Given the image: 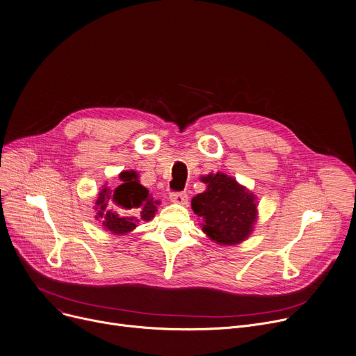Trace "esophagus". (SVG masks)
<instances>
[{
    "label": "esophagus",
    "mask_w": 356,
    "mask_h": 356,
    "mask_svg": "<svg viewBox=\"0 0 356 356\" xmlns=\"http://www.w3.org/2000/svg\"><path fill=\"white\" fill-rule=\"evenodd\" d=\"M170 200H172L173 203L186 204V203H188V193H184V192H175V193H170Z\"/></svg>",
    "instance_id": "34e87169"
}]
</instances>
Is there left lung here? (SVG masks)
I'll use <instances>...</instances> for the list:
<instances>
[{
    "label": "left lung",
    "instance_id": "1",
    "mask_svg": "<svg viewBox=\"0 0 356 356\" xmlns=\"http://www.w3.org/2000/svg\"><path fill=\"white\" fill-rule=\"evenodd\" d=\"M207 191L192 199L202 218V231L220 245H236L252 232L257 220L255 196L225 173L202 177Z\"/></svg>",
    "mask_w": 356,
    "mask_h": 356
}]
</instances>
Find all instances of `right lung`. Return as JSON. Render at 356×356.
I'll return each mask as SVG.
<instances>
[{"instance_id": "add662e5", "label": "right lung", "mask_w": 356, "mask_h": 356, "mask_svg": "<svg viewBox=\"0 0 356 356\" xmlns=\"http://www.w3.org/2000/svg\"><path fill=\"white\" fill-rule=\"evenodd\" d=\"M138 177L134 170L122 172L117 188H104L95 200L97 219H101L102 227L111 234H128L136 229L138 222L153 219L157 212L159 200L148 195Z\"/></svg>"}]
</instances>
